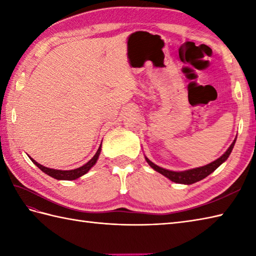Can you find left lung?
Masks as SVG:
<instances>
[{
    "instance_id": "1",
    "label": "left lung",
    "mask_w": 256,
    "mask_h": 256,
    "mask_svg": "<svg viewBox=\"0 0 256 256\" xmlns=\"http://www.w3.org/2000/svg\"><path fill=\"white\" fill-rule=\"evenodd\" d=\"M236 140V138H234L233 143L230 145V148H228L226 153L222 156H220L218 160H216L214 162H210V164H208V165L197 167V168H192V170H188L174 172V170H165V168L160 167V166H157L156 164H154V162H150L146 156H145V160L154 170L162 174V176H165L166 178L170 179V180L176 182V184H194V182H197L199 180H202L204 178H206V176H209L211 172H214L221 164H224V162L228 160V157L230 156L233 148H234Z\"/></svg>"
}]
</instances>
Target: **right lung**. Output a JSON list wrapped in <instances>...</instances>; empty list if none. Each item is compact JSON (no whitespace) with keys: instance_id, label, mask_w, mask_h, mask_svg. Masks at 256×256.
Returning <instances> with one entry per match:
<instances>
[{"instance_id":"1","label":"right lung","mask_w":256,"mask_h":256,"mask_svg":"<svg viewBox=\"0 0 256 256\" xmlns=\"http://www.w3.org/2000/svg\"><path fill=\"white\" fill-rule=\"evenodd\" d=\"M100 153H101V145H100V148H98L94 156L92 157V158L88 162H86L84 165H82L79 168H76V170H52V168H48V167H45V166H42L40 164H38V162L32 158H30V160L38 168H40L42 172H44L45 174H47L48 176H50V177L55 178V179H58V180H74V179L80 178L81 176L86 175V174L88 172L91 170V168L96 165V162L98 158H99V156H100Z\"/></svg>"}]
</instances>
